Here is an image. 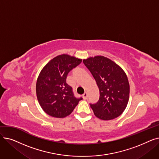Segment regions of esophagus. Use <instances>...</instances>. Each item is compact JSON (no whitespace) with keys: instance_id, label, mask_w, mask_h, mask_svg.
<instances>
[{"instance_id":"1","label":"esophagus","mask_w":159,"mask_h":159,"mask_svg":"<svg viewBox=\"0 0 159 159\" xmlns=\"http://www.w3.org/2000/svg\"><path fill=\"white\" fill-rule=\"evenodd\" d=\"M82 97H83V98H84V99H85V100L87 99V98H88V93H87V92H85L84 94H83Z\"/></svg>"}]
</instances>
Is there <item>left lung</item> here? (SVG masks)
I'll use <instances>...</instances> for the list:
<instances>
[{"label":"left lung","instance_id":"obj_1","mask_svg":"<svg viewBox=\"0 0 159 159\" xmlns=\"http://www.w3.org/2000/svg\"><path fill=\"white\" fill-rule=\"evenodd\" d=\"M83 62L99 89L98 102L90 104L95 115L104 120L118 117L129 101V84L126 74L119 65L104 56L89 57Z\"/></svg>","mask_w":159,"mask_h":159}]
</instances>
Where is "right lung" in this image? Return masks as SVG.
<instances>
[{"label":"right lung","mask_w":159,"mask_h":159,"mask_svg":"<svg viewBox=\"0 0 159 159\" xmlns=\"http://www.w3.org/2000/svg\"><path fill=\"white\" fill-rule=\"evenodd\" d=\"M81 62L80 58L62 54L53 58L41 70L36 84L37 97L48 115L66 117L82 99L74 97L72 88L66 83L68 73Z\"/></svg>","instance_id":"right-lung-1"}]
</instances>
